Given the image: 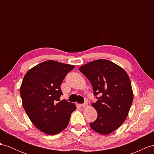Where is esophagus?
Segmentation results:
<instances>
[{"label": "esophagus", "instance_id": "34e87169", "mask_svg": "<svg viewBox=\"0 0 154 154\" xmlns=\"http://www.w3.org/2000/svg\"><path fill=\"white\" fill-rule=\"evenodd\" d=\"M88 105V103L87 102H85V103H84V104H80V106H81V107H82V108H84V107H86Z\"/></svg>", "mask_w": 154, "mask_h": 154}]
</instances>
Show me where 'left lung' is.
<instances>
[{"label":"left lung","mask_w":154,"mask_h":154,"mask_svg":"<svg viewBox=\"0 0 154 154\" xmlns=\"http://www.w3.org/2000/svg\"><path fill=\"white\" fill-rule=\"evenodd\" d=\"M92 85L97 101L91 104L97 119L90 123L95 132L108 134L120 127L128 116L133 99L131 81L121 66L106 59H98L79 68Z\"/></svg>","instance_id":"1"}]
</instances>
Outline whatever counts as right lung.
I'll list each match as a JSON object with an SVG mask.
<instances>
[{"mask_svg":"<svg viewBox=\"0 0 154 154\" xmlns=\"http://www.w3.org/2000/svg\"><path fill=\"white\" fill-rule=\"evenodd\" d=\"M74 65L49 60L40 63L25 74L20 87L24 109L37 129L53 135L61 132L69 124L70 115L76 109L65 100L60 88Z\"/></svg>","mask_w":154,"mask_h":154,"instance_id":"1","label":"right lung"}]
</instances>
